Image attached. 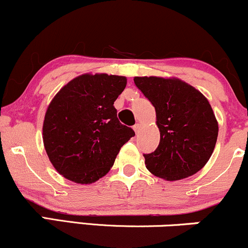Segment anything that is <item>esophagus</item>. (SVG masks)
I'll return each instance as SVG.
<instances>
[{"label":"esophagus","mask_w":248,"mask_h":248,"mask_svg":"<svg viewBox=\"0 0 248 248\" xmlns=\"http://www.w3.org/2000/svg\"><path fill=\"white\" fill-rule=\"evenodd\" d=\"M133 129L135 130V133H136V134H139V132H140V129H141V124H134V126H133Z\"/></svg>","instance_id":"obj_1"}]
</instances>
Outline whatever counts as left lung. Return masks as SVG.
<instances>
[{
	"instance_id": "left-lung-1",
	"label": "left lung",
	"mask_w": 248,
	"mask_h": 248,
	"mask_svg": "<svg viewBox=\"0 0 248 248\" xmlns=\"http://www.w3.org/2000/svg\"><path fill=\"white\" fill-rule=\"evenodd\" d=\"M136 87L155 107L160 144L143 154L150 172L167 181L192 176L211 157L218 122L207 99L179 79L135 77Z\"/></svg>"
}]
</instances>
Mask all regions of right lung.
Returning <instances> with one entry per match:
<instances>
[{
	"instance_id": "obj_1",
	"label": "right lung",
	"mask_w": 248,
	"mask_h": 248,
	"mask_svg": "<svg viewBox=\"0 0 248 248\" xmlns=\"http://www.w3.org/2000/svg\"><path fill=\"white\" fill-rule=\"evenodd\" d=\"M126 84V77L82 75L52 99L43 124V142L51 163L65 178L79 184L98 181L135 135L119 121L113 106Z\"/></svg>"
}]
</instances>
